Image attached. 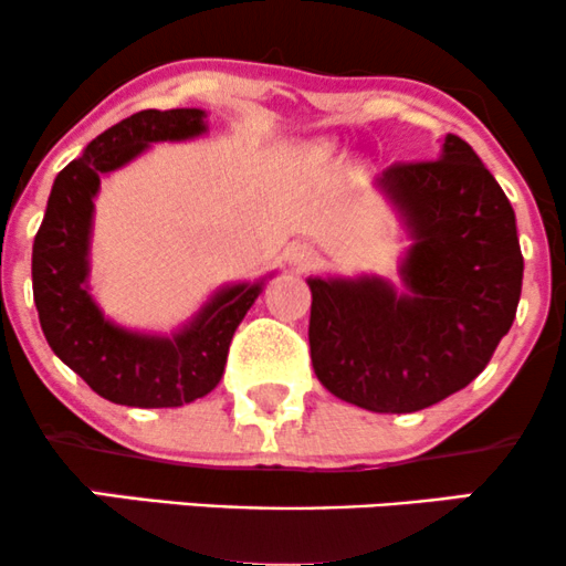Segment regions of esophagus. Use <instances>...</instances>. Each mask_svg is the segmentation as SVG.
<instances>
[{"label":"esophagus","mask_w":566,"mask_h":566,"mask_svg":"<svg viewBox=\"0 0 566 566\" xmlns=\"http://www.w3.org/2000/svg\"><path fill=\"white\" fill-rule=\"evenodd\" d=\"M287 261L295 271H311V269H316V265H319L322 258H319V252H316L311 244H295V247H290Z\"/></svg>","instance_id":"1"}]
</instances>
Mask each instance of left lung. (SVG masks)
<instances>
[{"label": "left lung", "instance_id": "8db88e82", "mask_svg": "<svg viewBox=\"0 0 566 566\" xmlns=\"http://www.w3.org/2000/svg\"><path fill=\"white\" fill-rule=\"evenodd\" d=\"M412 239L405 292L380 276L308 279V343L329 394L369 412H418L465 388L509 333L524 258L509 197L476 151L447 135L437 161L378 178Z\"/></svg>", "mask_w": 566, "mask_h": 566}]
</instances>
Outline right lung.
Returning a JSON list of instances; mask_svg holds the SVG:
<instances>
[{"label": "right lung", "mask_w": 566, "mask_h": 566, "mask_svg": "<svg viewBox=\"0 0 566 566\" xmlns=\"http://www.w3.org/2000/svg\"><path fill=\"white\" fill-rule=\"evenodd\" d=\"M207 133L201 108H146L108 127L80 159L57 172L34 239L31 282L39 324L63 365L103 399L127 407H184L223 378L239 322L263 282L218 290L175 335H146L108 322L87 287L93 199L103 175L119 170L151 143Z\"/></svg>", "instance_id": "1"}]
</instances>
